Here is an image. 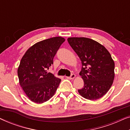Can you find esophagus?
<instances>
[{
  "label": "esophagus",
  "mask_w": 130,
  "mask_h": 130,
  "mask_svg": "<svg viewBox=\"0 0 130 130\" xmlns=\"http://www.w3.org/2000/svg\"><path fill=\"white\" fill-rule=\"evenodd\" d=\"M76 77V75L74 74H71V76L70 77H67V79H73L74 77Z\"/></svg>",
  "instance_id": "34e87169"
}]
</instances>
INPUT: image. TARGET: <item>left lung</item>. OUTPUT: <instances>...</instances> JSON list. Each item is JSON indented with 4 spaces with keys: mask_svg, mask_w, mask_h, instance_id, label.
I'll return each mask as SVG.
<instances>
[{
    "mask_svg": "<svg viewBox=\"0 0 130 130\" xmlns=\"http://www.w3.org/2000/svg\"><path fill=\"white\" fill-rule=\"evenodd\" d=\"M82 61L80 76L84 86L78 92L89 100H96L107 93L114 79L115 63L105 47L92 39L71 37L67 39Z\"/></svg>",
    "mask_w": 130,
    "mask_h": 130,
    "instance_id": "8db88e82",
    "label": "left lung"
}]
</instances>
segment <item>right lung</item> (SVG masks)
<instances>
[{
    "label": "right lung",
    "instance_id": "add662e5",
    "mask_svg": "<svg viewBox=\"0 0 130 130\" xmlns=\"http://www.w3.org/2000/svg\"><path fill=\"white\" fill-rule=\"evenodd\" d=\"M64 41L61 37L44 40L30 47L22 57L18 69L19 84L32 102L42 104L48 101L58 88L61 79L47 70Z\"/></svg>",
    "mask_w": 130,
    "mask_h": 130
}]
</instances>
